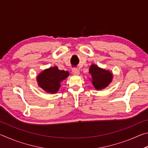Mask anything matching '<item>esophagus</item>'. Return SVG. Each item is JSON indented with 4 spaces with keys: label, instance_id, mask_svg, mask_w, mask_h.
I'll list each match as a JSON object with an SVG mask.
<instances>
[{
    "label": "esophagus",
    "instance_id": "34e87169",
    "mask_svg": "<svg viewBox=\"0 0 148 148\" xmlns=\"http://www.w3.org/2000/svg\"><path fill=\"white\" fill-rule=\"evenodd\" d=\"M72 72H73L74 74L78 75L79 74V70L78 69L74 68L73 69H72Z\"/></svg>",
    "mask_w": 148,
    "mask_h": 148
}]
</instances>
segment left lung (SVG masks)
Returning <instances> with one entry per match:
<instances>
[{
	"label": "left lung",
	"instance_id": "1",
	"mask_svg": "<svg viewBox=\"0 0 148 148\" xmlns=\"http://www.w3.org/2000/svg\"><path fill=\"white\" fill-rule=\"evenodd\" d=\"M89 73L92 76V83L97 89H102L108 86L112 82V74L108 71L99 68L95 64L90 66Z\"/></svg>",
	"mask_w": 148,
	"mask_h": 148
}]
</instances>
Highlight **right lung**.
Wrapping results in <instances>:
<instances>
[{
  "label": "right lung",
  "instance_id": "1",
  "mask_svg": "<svg viewBox=\"0 0 148 148\" xmlns=\"http://www.w3.org/2000/svg\"><path fill=\"white\" fill-rule=\"evenodd\" d=\"M69 72L60 71L57 66L46 69L37 76L38 86L46 92H57L61 82L69 76Z\"/></svg>",
  "mask_w": 148,
  "mask_h": 148
}]
</instances>
